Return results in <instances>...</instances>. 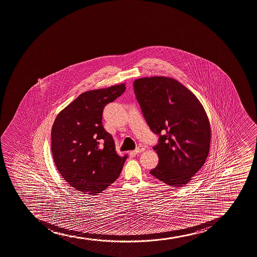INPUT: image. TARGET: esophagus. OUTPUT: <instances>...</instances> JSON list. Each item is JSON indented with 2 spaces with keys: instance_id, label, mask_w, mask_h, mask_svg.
Returning a JSON list of instances; mask_svg holds the SVG:
<instances>
[{
  "instance_id": "esophagus-1",
  "label": "esophagus",
  "mask_w": 257,
  "mask_h": 257,
  "mask_svg": "<svg viewBox=\"0 0 257 257\" xmlns=\"http://www.w3.org/2000/svg\"><path fill=\"white\" fill-rule=\"evenodd\" d=\"M145 150V148L144 147V146H139V147L137 148L135 150H133V153L135 154V155H137V154L142 153V152H144Z\"/></svg>"
}]
</instances>
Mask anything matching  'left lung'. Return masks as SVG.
Listing matches in <instances>:
<instances>
[{
  "label": "left lung",
  "instance_id": "obj_1",
  "mask_svg": "<svg viewBox=\"0 0 257 257\" xmlns=\"http://www.w3.org/2000/svg\"><path fill=\"white\" fill-rule=\"evenodd\" d=\"M136 97L150 130L159 135L155 178L173 187L187 185L204 165L209 152L211 127L204 107L179 81L150 77L133 83Z\"/></svg>",
  "mask_w": 257,
  "mask_h": 257
}]
</instances>
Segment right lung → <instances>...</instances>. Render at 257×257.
<instances>
[{"label": "right lung", "instance_id": "obj_1", "mask_svg": "<svg viewBox=\"0 0 257 257\" xmlns=\"http://www.w3.org/2000/svg\"><path fill=\"white\" fill-rule=\"evenodd\" d=\"M125 90V84L82 93L58 113L51 131V150L63 179L78 191L97 195L118 179L127 156L116 153L103 128L102 112Z\"/></svg>", "mask_w": 257, "mask_h": 257}]
</instances>
